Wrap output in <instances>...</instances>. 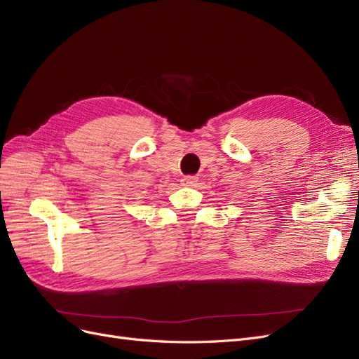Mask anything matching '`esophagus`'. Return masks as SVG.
I'll use <instances>...</instances> for the list:
<instances>
[{
    "instance_id": "1",
    "label": "esophagus",
    "mask_w": 359,
    "mask_h": 359,
    "mask_svg": "<svg viewBox=\"0 0 359 359\" xmlns=\"http://www.w3.org/2000/svg\"><path fill=\"white\" fill-rule=\"evenodd\" d=\"M195 182H196V177H195V176H184V177L182 179V183L184 184V187H194Z\"/></svg>"
}]
</instances>
